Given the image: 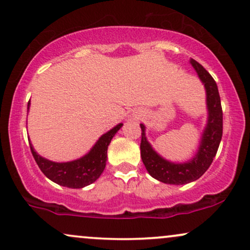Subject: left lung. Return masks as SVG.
<instances>
[{
	"label": "left lung",
	"mask_w": 250,
	"mask_h": 250,
	"mask_svg": "<svg viewBox=\"0 0 250 250\" xmlns=\"http://www.w3.org/2000/svg\"><path fill=\"white\" fill-rule=\"evenodd\" d=\"M191 65L197 71L201 81L207 90V105L209 110L208 125L203 133L199 151L187 163L168 162L159 156L149 145L145 135V125H141V157L148 173L154 179L168 185H186L200 179L207 171L219 149L223 130V113L216 82L199 62L191 60Z\"/></svg>",
	"instance_id": "left-lung-1"
}]
</instances>
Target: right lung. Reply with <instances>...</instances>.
<instances>
[{"mask_svg":"<svg viewBox=\"0 0 250 250\" xmlns=\"http://www.w3.org/2000/svg\"><path fill=\"white\" fill-rule=\"evenodd\" d=\"M28 109H29V102H28ZM121 127L122 123H120L115 128L102 135L87 155L75 161L63 163L51 162L40 156L34 150L31 143L30 150L39 168L48 179L63 187L83 188L95 182L102 174L105 167V161H107L109 143Z\"/></svg>","mask_w":250,"mask_h":250,"instance_id":"add662e5","label":"right lung"}]
</instances>
